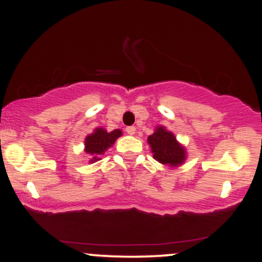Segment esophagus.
<instances>
[{
  "label": "esophagus",
  "mask_w": 262,
  "mask_h": 262,
  "mask_svg": "<svg viewBox=\"0 0 262 262\" xmlns=\"http://www.w3.org/2000/svg\"><path fill=\"white\" fill-rule=\"evenodd\" d=\"M135 130H137V129H135V127H133V125H132V127L125 128V132H127V134H129V135H134Z\"/></svg>",
  "instance_id": "34e87169"
}]
</instances>
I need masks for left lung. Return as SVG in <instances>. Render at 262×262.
<instances>
[{
    "label": "left lung",
    "mask_w": 262,
    "mask_h": 262,
    "mask_svg": "<svg viewBox=\"0 0 262 262\" xmlns=\"http://www.w3.org/2000/svg\"><path fill=\"white\" fill-rule=\"evenodd\" d=\"M148 144L151 148L156 161L167 166H179L186 160V150L171 132L159 125L155 132L148 137Z\"/></svg>",
    "instance_id": "obj_1"
}]
</instances>
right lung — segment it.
<instances>
[{"instance_id":"right-lung-1","label":"right lung","mask_w":262,"mask_h":262,"mask_svg":"<svg viewBox=\"0 0 262 262\" xmlns=\"http://www.w3.org/2000/svg\"><path fill=\"white\" fill-rule=\"evenodd\" d=\"M121 135V129H114L108 133L103 128H96L92 134L87 135L85 139V152L91 159L90 162L100 160L98 156L104 154V151L111 148Z\"/></svg>"}]
</instances>
